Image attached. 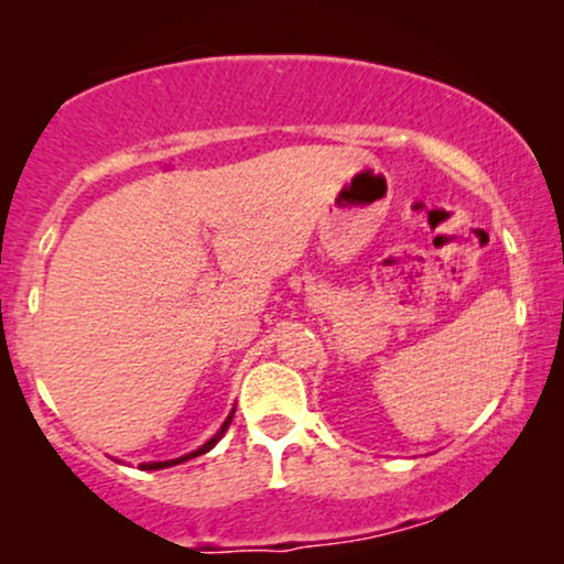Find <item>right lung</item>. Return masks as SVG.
<instances>
[{
  "mask_svg": "<svg viewBox=\"0 0 564 564\" xmlns=\"http://www.w3.org/2000/svg\"><path fill=\"white\" fill-rule=\"evenodd\" d=\"M232 413H236V411H230V416L225 419V424H223V426H219V432H217V435L212 437L209 443H204V445H200L198 451L187 453V456H183V458H174V462H153V464H140V467H142V469H164V467H174V464H183V462H187V458H196V456H200V453L212 451V448H215V445H217V440L223 437V435H225V430H228V426H230V422H232Z\"/></svg>",
  "mask_w": 564,
  "mask_h": 564,
  "instance_id": "add662e5",
  "label": "right lung"
}]
</instances>
